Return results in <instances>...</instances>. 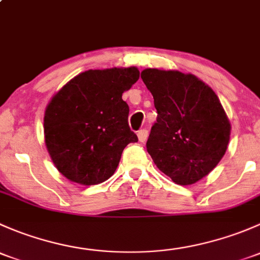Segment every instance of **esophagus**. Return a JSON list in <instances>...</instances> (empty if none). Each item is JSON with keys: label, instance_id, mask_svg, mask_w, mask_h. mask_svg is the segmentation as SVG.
<instances>
[{"label": "esophagus", "instance_id": "1", "mask_svg": "<svg viewBox=\"0 0 260 260\" xmlns=\"http://www.w3.org/2000/svg\"><path fill=\"white\" fill-rule=\"evenodd\" d=\"M137 136H138V140H140V142H142V143L146 142L147 137H148V131H147V129L138 131Z\"/></svg>", "mask_w": 260, "mask_h": 260}]
</instances>
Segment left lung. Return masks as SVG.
I'll return each instance as SVG.
<instances>
[{
	"instance_id": "obj_1",
	"label": "left lung",
	"mask_w": 260,
	"mask_h": 260,
	"mask_svg": "<svg viewBox=\"0 0 260 260\" xmlns=\"http://www.w3.org/2000/svg\"><path fill=\"white\" fill-rule=\"evenodd\" d=\"M143 83L157 109L147 151L159 171L181 186L216 167L230 140L229 118L208 84L179 70L145 69Z\"/></svg>"
}]
</instances>
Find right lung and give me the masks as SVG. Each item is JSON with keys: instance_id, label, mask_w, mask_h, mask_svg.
Wrapping results in <instances>:
<instances>
[{"instance_id": "obj_1", "label": "right lung", "mask_w": 260, "mask_h": 260, "mask_svg": "<svg viewBox=\"0 0 260 260\" xmlns=\"http://www.w3.org/2000/svg\"><path fill=\"white\" fill-rule=\"evenodd\" d=\"M138 78L136 67L86 70L52 96L44 115V135L62 176L90 186L114 174L124 147L138 141L128 125L129 107L122 99Z\"/></svg>"}]
</instances>
